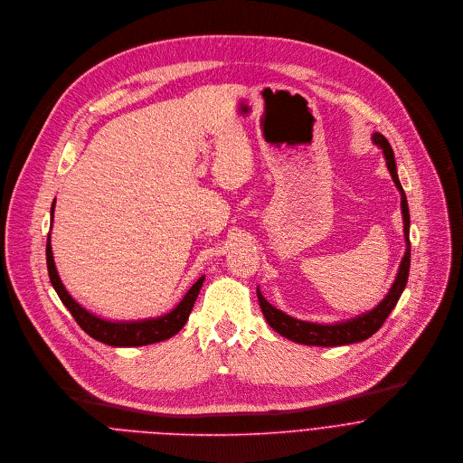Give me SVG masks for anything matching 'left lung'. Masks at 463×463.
<instances>
[{
  "instance_id": "8db88e82",
  "label": "left lung",
  "mask_w": 463,
  "mask_h": 463,
  "mask_svg": "<svg viewBox=\"0 0 463 463\" xmlns=\"http://www.w3.org/2000/svg\"><path fill=\"white\" fill-rule=\"evenodd\" d=\"M373 142L375 146H379L386 157V165L388 170L393 177V183L397 184L399 192H401V208H402V219H404V239H406V253L402 257L397 279L390 289V293L384 297V300L372 310L355 316L352 319L346 321H337L332 325H321V323H310V321H302V319H295L291 316H288L286 312L273 307L264 297L262 293L257 289V297L260 302L262 314L266 317V321L271 325V328H275L280 335L295 341V343H302V345H314V346H339V345H350V343H357V341H364L370 335H373L383 323L386 321V317L390 316V312L397 306L406 282H408V275H410V259H411V244H410V208H408V199L406 194L402 190V184L399 181L397 175V166H395V156L393 149L388 144V140L381 135L375 133L373 135Z\"/></svg>"
}]
</instances>
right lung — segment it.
<instances>
[{
  "mask_svg": "<svg viewBox=\"0 0 463 463\" xmlns=\"http://www.w3.org/2000/svg\"><path fill=\"white\" fill-rule=\"evenodd\" d=\"M53 208H55V201L52 204V215H53ZM46 266H48L50 282H52L55 293L59 295L61 302L71 312V316L80 325V328L86 334H90L93 339L111 345V346H142V345L165 341V339L172 337L174 334H177L184 326V323L192 312V307L195 304V298L201 291V286L204 282V277H201L188 289V293L183 297V300L177 304V307L172 308L165 316L153 317V319H140V321H108V319H102V317L91 314L90 310L80 307L70 297V293L62 286L59 273L55 269L50 235L46 239Z\"/></svg>",
  "mask_w": 463,
  "mask_h": 463,
  "instance_id": "obj_1",
  "label": "right lung"
}]
</instances>
